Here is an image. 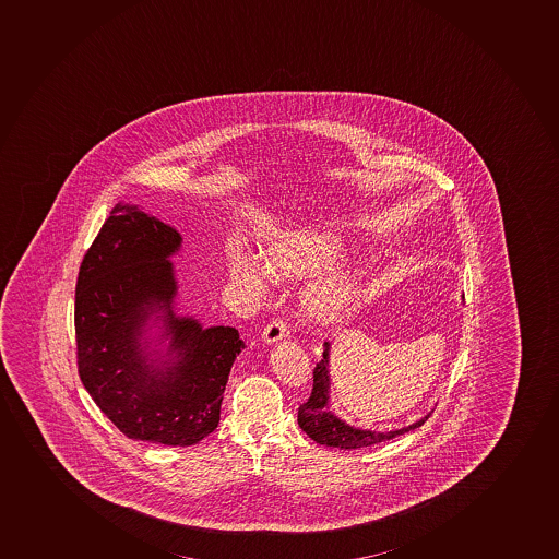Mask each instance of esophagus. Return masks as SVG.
<instances>
[{"mask_svg":"<svg viewBox=\"0 0 559 559\" xmlns=\"http://www.w3.org/2000/svg\"><path fill=\"white\" fill-rule=\"evenodd\" d=\"M288 336L287 325L282 320H274L265 326V331L261 334V342L265 345L282 342Z\"/></svg>","mask_w":559,"mask_h":559,"instance_id":"obj_1","label":"esophagus"}]
</instances>
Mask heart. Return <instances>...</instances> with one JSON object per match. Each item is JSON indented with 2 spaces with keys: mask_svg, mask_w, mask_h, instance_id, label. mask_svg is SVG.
Returning <instances> with one entry per match:
<instances>
[{
  "mask_svg": "<svg viewBox=\"0 0 559 559\" xmlns=\"http://www.w3.org/2000/svg\"><path fill=\"white\" fill-rule=\"evenodd\" d=\"M342 238L332 233H293L271 245L266 252V266L249 252L230 258L228 271L234 282L252 298H263L269 288L267 272L277 282H293L314 276L336 263L342 255ZM361 287V274L354 269L332 271L318 277L305 290V314L318 325H332L347 314L356 304Z\"/></svg>",
  "mask_w": 559,
  "mask_h": 559,
  "instance_id": "b5f03b06",
  "label": "heart"
}]
</instances>
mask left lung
Returning a JSON list of instances; mask_svg holds the SVG:
<instances>
[{"instance_id": "1", "label": "left lung", "mask_w": 559, "mask_h": 559, "mask_svg": "<svg viewBox=\"0 0 559 559\" xmlns=\"http://www.w3.org/2000/svg\"><path fill=\"white\" fill-rule=\"evenodd\" d=\"M325 350L320 364L314 369V386L309 402L304 403L298 411V425L316 443L334 447V449H361L370 444L383 443L386 439L397 438L402 433L411 432L414 428L421 427L428 416H423L418 421L411 423L407 427L392 428V430H370V428L354 427L350 423L340 418L332 408L331 396V350L332 343L325 342Z\"/></svg>"}]
</instances>
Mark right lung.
I'll return each instance as SVG.
<instances>
[{
    "label": "right lung",
    "mask_w": 559,
    "mask_h": 559,
    "mask_svg": "<svg viewBox=\"0 0 559 559\" xmlns=\"http://www.w3.org/2000/svg\"><path fill=\"white\" fill-rule=\"evenodd\" d=\"M183 238L141 205L110 212L80 266L78 370L127 438L190 447L217 427L245 343L234 326L181 314L173 258Z\"/></svg>",
    "instance_id": "add662e5"
}]
</instances>
